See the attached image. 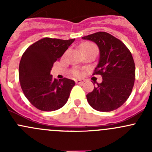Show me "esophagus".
Instances as JSON below:
<instances>
[{
	"mask_svg": "<svg viewBox=\"0 0 152 152\" xmlns=\"http://www.w3.org/2000/svg\"><path fill=\"white\" fill-rule=\"evenodd\" d=\"M75 82H76V84H82L85 82V80L84 79H76Z\"/></svg>",
	"mask_w": 152,
	"mask_h": 152,
	"instance_id": "obj_1",
	"label": "esophagus"
}]
</instances>
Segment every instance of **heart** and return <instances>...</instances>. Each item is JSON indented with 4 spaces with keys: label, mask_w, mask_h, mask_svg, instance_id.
<instances>
[{
    "label": "heart",
    "mask_w": 152,
    "mask_h": 152,
    "mask_svg": "<svg viewBox=\"0 0 152 152\" xmlns=\"http://www.w3.org/2000/svg\"><path fill=\"white\" fill-rule=\"evenodd\" d=\"M84 48L96 49V47L95 46L93 43H90V42H86V43H84L82 46V50ZM96 50H97V49H96ZM74 75H76V76H79V75H80V72L78 71V70H75Z\"/></svg>",
    "instance_id": "obj_1"
}]
</instances>
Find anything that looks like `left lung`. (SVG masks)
<instances>
[{"label": "left lung", "instance_id": "left-lung-1", "mask_svg": "<svg viewBox=\"0 0 152 152\" xmlns=\"http://www.w3.org/2000/svg\"><path fill=\"white\" fill-rule=\"evenodd\" d=\"M92 41L99 49V60L93 75L102 76L87 95L89 104L100 112H110L125 103L132 90L135 79L134 59L126 46L107 32H96L82 37Z\"/></svg>", "mask_w": 152, "mask_h": 152}]
</instances>
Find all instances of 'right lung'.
Listing matches in <instances>:
<instances>
[{"label": "right lung", "mask_w": 152, "mask_h": 152, "mask_svg": "<svg viewBox=\"0 0 152 152\" xmlns=\"http://www.w3.org/2000/svg\"><path fill=\"white\" fill-rule=\"evenodd\" d=\"M75 39L63 40L45 37L30 45L19 65V80L26 99L42 111H54L66 104L75 82L53 79L50 70Z\"/></svg>", "instance_id": "obj_1"}]
</instances>
